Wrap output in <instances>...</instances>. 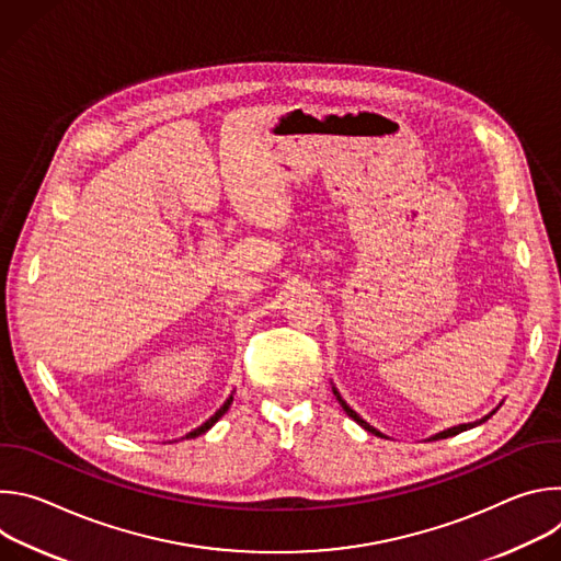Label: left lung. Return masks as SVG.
I'll return each mask as SVG.
<instances>
[{
  "label": "left lung",
  "mask_w": 561,
  "mask_h": 561,
  "mask_svg": "<svg viewBox=\"0 0 561 561\" xmlns=\"http://www.w3.org/2000/svg\"><path fill=\"white\" fill-rule=\"evenodd\" d=\"M333 392H335V397H337V402L342 404V409L346 411V415L351 417V420H355L364 431H368V433H373V435H377V437H383V439H388L383 433H379L375 426H370L366 420H362L346 402H344V399H342V394H340V390L333 386ZM504 402H500V407H502ZM500 407L497 409H493L489 415H484L482 420H477V422H468V424H459V426H450V428H446V431H442V433H437V435H431L428 437V442H435V439H446V437H453V435H459V433H463V431H470V428H474V426H479V424H484V422H489L497 411H500Z\"/></svg>",
  "instance_id": "8db88e82"
}]
</instances>
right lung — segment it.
Returning a JSON list of instances; mask_svg holds the SVG:
<instances>
[{
  "label": "right lung",
  "instance_id": "right-lung-1",
  "mask_svg": "<svg viewBox=\"0 0 561 561\" xmlns=\"http://www.w3.org/2000/svg\"><path fill=\"white\" fill-rule=\"evenodd\" d=\"M232 394H234V390H232V392L226 397V402H224V404H221V407L215 411V415H210V417H208V420H206L202 426H197V428H193L191 433H186L182 439H195V437H199V435L208 433V431H210V428H213V426H215V424L221 420V415H224V413H228V409H230V404H232Z\"/></svg>",
  "mask_w": 561,
  "mask_h": 561
}]
</instances>
